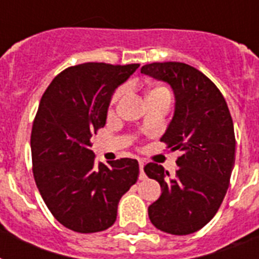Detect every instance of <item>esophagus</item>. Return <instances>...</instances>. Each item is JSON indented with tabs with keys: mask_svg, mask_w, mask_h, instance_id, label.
Returning a JSON list of instances; mask_svg holds the SVG:
<instances>
[{
	"mask_svg": "<svg viewBox=\"0 0 259 259\" xmlns=\"http://www.w3.org/2000/svg\"><path fill=\"white\" fill-rule=\"evenodd\" d=\"M144 167H145V162L144 161H140V180H145L146 178V174L144 171Z\"/></svg>",
	"mask_w": 259,
	"mask_h": 259,
	"instance_id": "obj_1",
	"label": "esophagus"
}]
</instances>
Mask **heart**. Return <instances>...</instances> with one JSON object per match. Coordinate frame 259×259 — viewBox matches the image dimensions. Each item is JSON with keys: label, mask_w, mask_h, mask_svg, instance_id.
<instances>
[{"label": "heart", "mask_w": 259, "mask_h": 259, "mask_svg": "<svg viewBox=\"0 0 259 259\" xmlns=\"http://www.w3.org/2000/svg\"><path fill=\"white\" fill-rule=\"evenodd\" d=\"M159 90H165V89H163V88H155V89L150 90V92H149V94L155 93V92H159ZM125 93H126V86H122V88H119V89L117 90V92H115V93H114V96H113V100H111V102H113V104H115V102H118L119 98H122L123 94H125ZM149 94H148V96H149Z\"/></svg>", "instance_id": "obj_1"}]
</instances>
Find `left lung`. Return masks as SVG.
Segmentation results:
<instances>
[{"label":"left lung","mask_w":259,"mask_h":259,"mask_svg":"<svg viewBox=\"0 0 259 259\" xmlns=\"http://www.w3.org/2000/svg\"><path fill=\"white\" fill-rule=\"evenodd\" d=\"M141 73L171 86L174 115L161 141L182 151L174 177L158 163L144 167L162 190L149 218L161 232L191 234L209 224L228 191L235 162L232 115L217 86L190 65L153 62Z\"/></svg>","instance_id":"obj_1"}]
</instances>
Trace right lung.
<instances>
[{
    "label": "right lung",
    "mask_w": 259,
    "mask_h": 259,
    "mask_svg": "<svg viewBox=\"0 0 259 259\" xmlns=\"http://www.w3.org/2000/svg\"><path fill=\"white\" fill-rule=\"evenodd\" d=\"M138 64L88 62L65 69L39 102L30 148L35 185L60 224L77 233L106 230L137 182L138 161H94L92 136L104 127L111 96Z\"/></svg>",
    "instance_id": "add662e5"
}]
</instances>
